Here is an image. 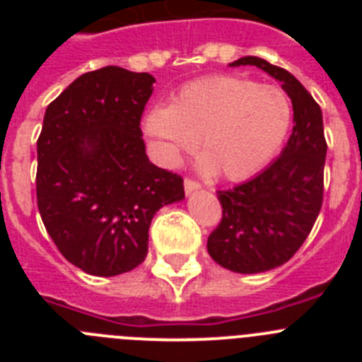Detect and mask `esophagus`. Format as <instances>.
Segmentation results:
<instances>
[{
  "label": "esophagus",
  "instance_id": "1",
  "mask_svg": "<svg viewBox=\"0 0 362 362\" xmlns=\"http://www.w3.org/2000/svg\"><path fill=\"white\" fill-rule=\"evenodd\" d=\"M199 188H201V185L197 183V181H194V179H190V177L185 179V192H187V194H192V192L199 190Z\"/></svg>",
  "mask_w": 362,
  "mask_h": 362
}]
</instances>
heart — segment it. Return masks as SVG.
<instances>
[{
  "instance_id": "heart-1",
  "label": "heart",
  "mask_w": 362,
  "mask_h": 362,
  "mask_svg": "<svg viewBox=\"0 0 362 362\" xmlns=\"http://www.w3.org/2000/svg\"><path fill=\"white\" fill-rule=\"evenodd\" d=\"M292 124L288 95L274 85L212 76L183 86L170 107H152L143 130L165 165H177L201 141V170L246 179L276 156Z\"/></svg>"
}]
</instances>
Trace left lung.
<instances>
[{"label":"left lung","instance_id":"obj_1","mask_svg":"<svg viewBox=\"0 0 362 362\" xmlns=\"http://www.w3.org/2000/svg\"><path fill=\"white\" fill-rule=\"evenodd\" d=\"M254 65L283 83L292 99L293 129L279 158L238 187L217 192L223 217L209 235L210 257L238 274L281 267L312 232L325 192L322 112L288 70L246 56L230 66Z\"/></svg>","mask_w":362,"mask_h":362}]
</instances>
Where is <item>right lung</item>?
Here are the masks:
<instances>
[{
	"mask_svg": "<svg viewBox=\"0 0 362 362\" xmlns=\"http://www.w3.org/2000/svg\"><path fill=\"white\" fill-rule=\"evenodd\" d=\"M153 76L103 66L47 107L37 139L36 196L63 257L90 276L134 270L161 206L185 197L183 177L148 161L141 116Z\"/></svg>",
	"mask_w": 362,
	"mask_h": 362,
	"instance_id": "add662e5",
	"label": "right lung"
}]
</instances>
